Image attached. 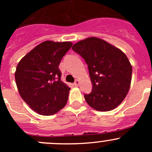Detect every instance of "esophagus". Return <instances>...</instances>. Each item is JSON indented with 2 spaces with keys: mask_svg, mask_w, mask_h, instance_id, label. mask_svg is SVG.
<instances>
[{
  "mask_svg": "<svg viewBox=\"0 0 152 152\" xmlns=\"http://www.w3.org/2000/svg\"><path fill=\"white\" fill-rule=\"evenodd\" d=\"M79 84H80V82H79V80H76V82H74V85L76 86V87H78V86L79 85Z\"/></svg>",
  "mask_w": 152,
  "mask_h": 152,
  "instance_id": "34e87169",
  "label": "esophagus"
}]
</instances>
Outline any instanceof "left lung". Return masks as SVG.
Instances as JSON below:
<instances>
[{
	"label": "left lung",
	"instance_id": "left-lung-1",
	"mask_svg": "<svg viewBox=\"0 0 152 152\" xmlns=\"http://www.w3.org/2000/svg\"><path fill=\"white\" fill-rule=\"evenodd\" d=\"M87 63L93 90L85 94L92 108L110 111L126 96L132 80V67L122 50L97 37H89L72 47Z\"/></svg>",
	"mask_w": 152,
	"mask_h": 152
}]
</instances>
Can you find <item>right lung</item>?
Returning a JSON list of instances; mask_svg holds the SVG:
<instances>
[{
	"label": "right lung",
	"mask_w": 152,
	"mask_h": 152,
	"mask_svg": "<svg viewBox=\"0 0 152 152\" xmlns=\"http://www.w3.org/2000/svg\"><path fill=\"white\" fill-rule=\"evenodd\" d=\"M70 42L45 41L28 52L17 66L15 76L21 98L42 115H51L67 104L68 86L61 81L59 69Z\"/></svg>",
	"instance_id": "obj_1"
}]
</instances>
